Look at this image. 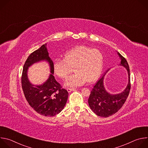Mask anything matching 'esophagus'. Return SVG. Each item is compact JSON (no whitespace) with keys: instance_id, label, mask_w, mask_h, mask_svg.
<instances>
[{"instance_id":"34e87169","label":"esophagus","mask_w":148,"mask_h":148,"mask_svg":"<svg viewBox=\"0 0 148 148\" xmlns=\"http://www.w3.org/2000/svg\"><path fill=\"white\" fill-rule=\"evenodd\" d=\"M75 89H76V88H67V91H68L69 92H71V91H72L75 90Z\"/></svg>"}]
</instances>
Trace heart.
I'll return each instance as SVG.
<instances>
[{
    "label": "heart",
    "instance_id": "1",
    "mask_svg": "<svg viewBox=\"0 0 148 148\" xmlns=\"http://www.w3.org/2000/svg\"><path fill=\"white\" fill-rule=\"evenodd\" d=\"M102 63L103 56L100 51L79 46L66 51L64 60L57 59L54 63V71L61 78L67 79L74 68L75 73L66 80L65 86L78 87L87 81H95L101 72Z\"/></svg>",
    "mask_w": 148,
    "mask_h": 148
}]
</instances>
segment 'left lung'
Returning <instances> with one entry per match:
<instances>
[{
    "label": "left lung",
    "mask_w": 148,
    "mask_h": 148,
    "mask_svg": "<svg viewBox=\"0 0 148 148\" xmlns=\"http://www.w3.org/2000/svg\"><path fill=\"white\" fill-rule=\"evenodd\" d=\"M121 59V66L126 68L128 71L129 82L125 90L118 94H110L103 87V75L95 83L88 98V104L92 111L98 116L107 118L117 112L123 106L127 99L130 90V71L128 63L126 59L119 53Z\"/></svg>",
    "instance_id": "8db88e82"
}]
</instances>
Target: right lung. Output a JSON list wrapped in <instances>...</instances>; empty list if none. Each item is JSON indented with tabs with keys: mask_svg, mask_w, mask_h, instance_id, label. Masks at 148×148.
I'll return each instance as SVG.
<instances>
[{
	"mask_svg": "<svg viewBox=\"0 0 148 148\" xmlns=\"http://www.w3.org/2000/svg\"><path fill=\"white\" fill-rule=\"evenodd\" d=\"M46 46V44L42 45L29 55L23 66L21 81L25 98L30 107L41 115L53 116L64 108L69 93L66 89L62 88L53 76L54 64L49 56ZM41 60L49 62L52 74L43 84L33 86L28 79L27 69L34 63Z\"/></svg>",
	"mask_w": 148,
	"mask_h": 148,
	"instance_id": "obj_1",
	"label": "right lung"
}]
</instances>
